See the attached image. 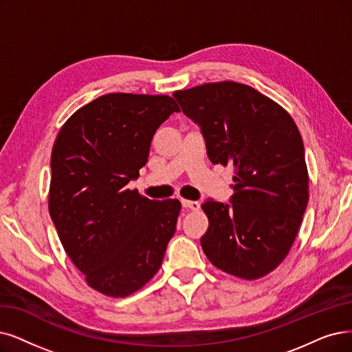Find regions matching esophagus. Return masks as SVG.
I'll use <instances>...</instances> for the list:
<instances>
[{"instance_id": "obj_1", "label": "esophagus", "mask_w": 352, "mask_h": 352, "mask_svg": "<svg viewBox=\"0 0 352 352\" xmlns=\"http://www.w3.org/2000/svg\"><path fill=\"white\" fill-rule=\"evenodd\" d=\"M182 205L188 209L192 210H199L201 209V204L198 201H188V199H182Z\"/></svg>"}]
</instances>
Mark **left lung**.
<instances>
[{"instance_id":"8db88e82","label":"left lung","mask_w":352,"mask_h":352,"mask_svg":"<svg viewBox=\"0 0 352 352\" xmlns=\"http://www.w3.org/2000/svg\"><path fill=\"white\" fill-rule=\"evenodd\" d=\"M199 125L208 157L234 166L230 204L206 199L202 250L215 267L254 280L282 263L298 235L309 201L300 133L278 104L231 80L173 94Z\"/></svg>"}]
</instances>
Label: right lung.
I'll list each match as a JSON object with an SVG mask.
<instances>
[{
	"instance_id": "add662e5",
	"label": "right lung",
	"mask_w": 352,
	"mask_h": 352,
	"mask_svg": "<svg viewBox=\"0 0 352 352\" xmlns=\"http://www.w3.org/2000/svg\"><path fill=\"white\" fill-rule=\"evenodd\" d=\"M180 108L167 95L107 94L78 109L52 150L49 212L87 283L125 298L160 269L176 231L177 199L130 190L154 133Z\"/></svg>"
}]
</instances>
